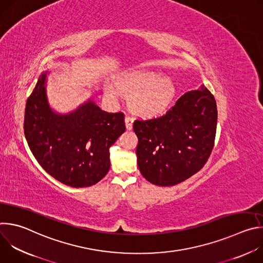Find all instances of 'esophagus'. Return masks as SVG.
<instances>
[{
  "instance_id": "obj_1",
  "label": "esophagus",
  "mask_w": 263,
  "mask_h": 263,
  "mask_svg": "<svg viewBox=\"0 0 263 263\" xmlns=\"http://www.w3.org/2000/svg\"><path fill=\"white\" fill-rule=\"evenodd\" d=\"M125 123H126V128L128 130H131L132 129V126H133V119L130 117V116H126L125 118Z\"/></svg>"
}]
</instances>
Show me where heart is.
<instances>
[{
	"mask_svg": "<svg viewBox=\"0 0 263 263\" xmlns=\"http://www.w3.org/2000/svg\"><path fill=\"white\" fill-rule=\"evenodd\" d=\"M117 86L130 97L131 110L141 117L161 115L171 105L176 95V85L173 79L153 70L127 72L119 78ZM106 93L111 98H117L120 95L119 90L112 85L106 87Z\"/></svg>",
	"mask_w": 263,
	"mask_h": 263,
	"instance_id": "obj_1",
	"label": "heart"
}]
</instances>
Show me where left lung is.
Returning a JSON list of instances; mask_svg holds the SVG:
<instances>
[{
	"label": "left lung",
	"instance_id": "8db88e82",
	"mask_svg": "<svg viewBox=\"0 0 263 263\" xmlns=\"http://www.w3.org/2000/svg\"><path fill=\"white\" fill-rule=\"evenodd\" d=\"M217 108L204 85L185 92L162 117L136 120L137 164L152 184L173 186L198 173L214 145Z\"/></svg>",
	"mask_w": 263,
	"mask_h": 263
}]
</instances>
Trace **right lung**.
<instances>
[{"label":"right lung","mask_w":263,"mask_h":263,"mask_svg":"<svg viewBox=\"0 0 263 263\" xmlns=\"http://www.w3.org/2000/svg\"><path fill=\"white\" fill-rule=\"evenodd\" d=\"M43 72L27 100L24 131L32 154L59 182L88 187L110 168V146L125 132L123 112L109 114L88 100L67 115L53 111Z\"/></svg>","instance_id":"right-lung-1"}]
</instances>
